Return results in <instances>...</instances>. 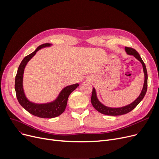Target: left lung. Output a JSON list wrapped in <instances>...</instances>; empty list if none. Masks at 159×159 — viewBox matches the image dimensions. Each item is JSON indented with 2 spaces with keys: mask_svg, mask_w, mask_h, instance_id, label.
<instances>
[{
  "mask_svg": "<svg viewBox=\"0 0 159 159\" xmlns=\"http://www.w3.org/2000/svg\"><path fill=\"white\" fill-rule=\"evenodd\" d=\"M125 52H126L127 55H132L136 59H137L143 66V72L144 75V82L143 89H142L141 92L139 95V96L134 101L132 102L131 103L124 106L122 107H108L103 104L101 101H99L97 95V91L95 88H93V91L92 95H91V102L93 106L95 107V109L97 110L98 112L101 113L104 115H111V116H117V115H122L126 114L129 112H130L131 110H133L134 108L142 100L144 97L147 91V87H148V73L146 70V67L145 66L144 62H143V59H142L140 55L138 53V52L135 49L131 48H125Z\"/></svg>",
  "mask_w": 159,
  "mask_h": 159,
  "instance_id": "1",
  "label": "left lung"
}]
</instances>
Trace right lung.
I'll list each match as a JSON object with an SVG mask.
<instances>
[{
    "label": "right lung",
    "mask_w": 159,
    "mask_h": 159,
    "mask_svg": "<svg viewBox=\"0 0 159 159\" xmlns=\"http://www.w3.org/2000/svg\"><path fill=\"white\" fill-rule=\"evenodd\" d=\"M53 44L46 43L37 48L34 52L28 56L25 57L22 61L17 70V73L15 77V89L16 98L19 104L30 113L40 118H54L61 115L65 110L68 99L71 93L79 84L78 83L70 85L64 88L54 101L47 103H35L30 101L26 96L23 88V77L24 69L28 62L35 56L39 50L42 48L51 47Z\"/></svg>",
    "instance_id": "obj_1"
}]
</instances>
